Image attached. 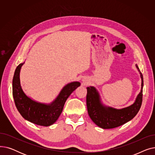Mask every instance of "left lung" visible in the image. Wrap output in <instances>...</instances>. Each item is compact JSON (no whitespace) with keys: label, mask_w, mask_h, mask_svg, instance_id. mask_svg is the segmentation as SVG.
I'll list each match as a JSON object with an SVG mask.
<instances>
[{"label":"left lung","mask_w":155,"mask_h":155,"mask_svg":"<svg viewBox=\"0 0 155 155\" xmlns=\"http://www.w3.org/2000/svg\"><path fill=\"white\" fill-rule=\"evenodd\" d=\"M136 67L138 71L137 65ZM141 78V92L137 95L133 104L129 107L117 109L103 105L99 94L94 87H88L87 94V107L89 116L94 123L102 129H112L119 127L133 119L140 110L143 101V77Z\"/></svg>","instance_id":"obj_1"}]
</instances>
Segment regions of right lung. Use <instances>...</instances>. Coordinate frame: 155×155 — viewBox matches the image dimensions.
Returning <instances> with one entry per match:
<instances>
[{
  "instance_id": "add662e5",
  "label": "right lung",
  "mask_w": 155,
  "mask_h": 155,
  "mask_svg": "<svg viewBox=\"0 0 155 155\" xmlns=\"http://www.w3.org/2000/svg\"><path fill=\"white\" fill-rule=\"evenodd\" d=\"M24 63L16 68L12 80V95L15 106L23 118L39 126H50L54 124L62 112L68 97L80 85L78 82L65 85L56 99L50 104L32 100L22 91L20 84V70Z\"/></svg>"
}]
</instances>
